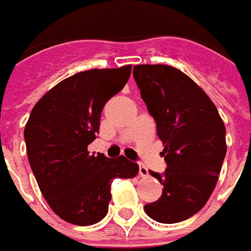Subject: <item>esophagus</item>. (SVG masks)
<instances>
[{"label":"esophagus","mask_w":251,"mask_h":251,"mask_svg":"<svg viewBox=\"0 0 251 251\" xmlns=\"http://www.w3.org/2000/svg\"><path fill=\"white\" fill-rule=\"evenodd\" d=\"M139 176H142V177L149 176V169L146 168L145 165H139Z\"/></svg>","instance_id":"34e87169"}]
</instances>
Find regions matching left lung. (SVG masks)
Returning <instances> with one entry per match:
<instances>
[{
    "instance_id": "8db88e82",
    "label": "left lung",
    "mask_w": 251,
    "mask_h": 251,
    "mask_svg": "<svg viewBox=\"0 0 251 251\" xmlns=\"http://www.w3.org/2000/svg\"><path fill=\"white\" fill-rule=\"evenodd\" d=\"M132 74L165 146V173L150 170L163 185L162 196L145 211L159 223H178L214 192L227 151L225 123L205 92L178 69L138 65Z\"/></svg>"
}]
</instances>
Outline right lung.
Listing matches in <instances>:
<instances>
[{"mask_svg":"<svg viewBox=\"0 0 251 251\" xmlns=\"http://www.w3.org/2000/svg\"><path fill=\"white\" fill-rule=\"evenodd\" d=\"M131 66L93 69L60 81L33 106L25 129L28 161L46 201L60 219L94 225L108 212L113 178H132L138 163L90 155L106 101L128 81Z\"/></svg>","mask_w":251,"mask_h":251,"instance_id":"add662e5","label":"right lung"}]
</instances>
